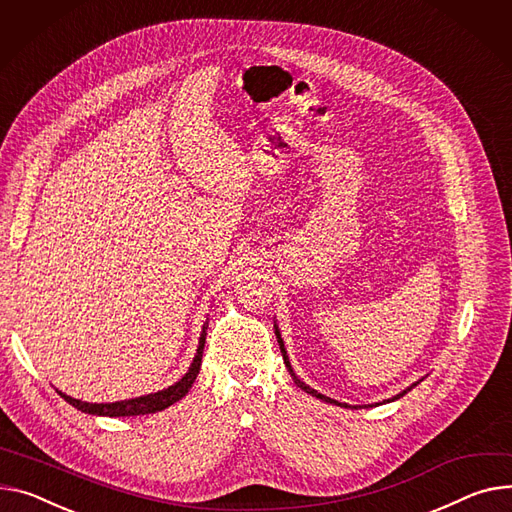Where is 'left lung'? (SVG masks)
<instances>
[{
	"instance_id": "1",
	"label": "left lung",
	"mask_w": 512,
	"mask_h": 512,
	"mask_svg": "<svg viewBox=\"0 0 512 512\" xmlns=\"http://www.w3.org/2000/svg\"><path fill=\"white\" fill-rule=\"evenodd\" d=\"M276 335H278V344H280V350H282V356H284V364L288 366V370H290V374H292V379H294V383L302 389V391H306V393H311L313 397H317V399H323V401H329V403H335V405H342V403H337V401H333V399H329V397H325V395H321V393H317L315 389H311L309 385H304L298 377H296V374H294V370H292V366H290V360H288V356H286V348H284V342H282V335H280V331H278V327H276ZM407 391H412V387L410 389H405L403 393H399L397 397H393V399H399V397H403ZM348 407V405H346Z\"/></svg>"
}]
</instances>
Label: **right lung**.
I'll list each match as a JSON object with an SVG mask.
<instances>
[{
    "mask_svg": "<svg viewBox=\"0 0 512 512\" xmlns=\"http://www.w3.org/2000/svg\"><path fill=\"white\" fill-rule=\"evenodd\" d=\"M206 329H208V323L203 325V331H201V337H199V348H197V354L193 358V364H191L189 372L185 374V377L179 383H175L173 387H168V389L158 391V393L144 395V397H135V399H127V401H115V403H86V401H80V399H74L70 395H65L61 391H59V395L67 403L74 405L76 410H80L84 414H94V416L123 418V416H144V414L162 412L164 407L173 405L179 399H183L187 395V391L191 389V385L195 383L197 374H199V368H201L203 344H206Z\"/></svg>",
    "mask_w": 512,
    "mask_h": 512,
    "instance_id": "add662e5",
    "label": "right lung"
}]
</instances>
